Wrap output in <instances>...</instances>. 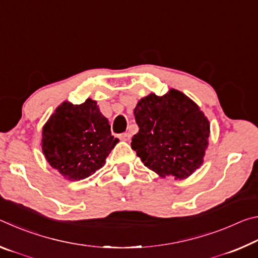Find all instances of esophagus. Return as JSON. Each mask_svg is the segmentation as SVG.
<instances>
[{
	"instance_id": "esophagus-1",
	"label": "esophagus",
	"mask_w": 258,
	"mask_h": 258,
	"mask_svg": "<svg viewBox=\"0 0 258 258\" xmlns=\"http://www.w3.org/2000/svg\"><path fill=\"white\" fill-rule=\"evenodd\" d=\"M119 138H120V140H124V141H130V140H131V134L128 132H126V133L120 134Z\"/></svg>"
}]
</instances>
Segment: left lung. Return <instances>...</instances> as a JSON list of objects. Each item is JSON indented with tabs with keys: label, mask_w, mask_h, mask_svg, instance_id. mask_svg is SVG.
<instances>
[{
	"label": "left lung",
	"mask_w": 258,
	"mask_h": 258,
	"mask_svg": "<svg viewBox=\"0 0 258 258\" xmlns=\"http://www.w3.org/2000/svg\"><path fill=\"white\" fill-rule=\"evenodd\" d=\"M139 132L131 142L142 163L166 177L190 176L203 164L209 123L199 107L180 91L141 99L134 109Z\"/></svg>",
	"instance_id": "left-lung-1"
}]
</instances>
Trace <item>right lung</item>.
<instances>
[{
  "instance_id": "right-lung-1",
  "label": "right lung",
  "mask_w": 258,
  "mask_h": 258,
  "mask_svg": "<svg viewBox=\"0 0 258 258\" xmlns=\"http://www.w3.org/2000/svg\"><path fill=\"white\" fill-rule=\"evenodd\" d=\"M42 150L52 167L71 181H80L101 168L118 142L97 102H63L43 127Z\"/></svg>"
}]
</instances>
